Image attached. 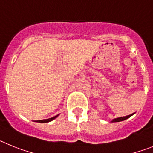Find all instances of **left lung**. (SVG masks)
<instances>
[{
    "label": "left lung",
    "mask_w": 153,
    "mask_h": 153,
    "mask_svg": "<svg viewBox=\"0 0 153 153\" xmlns=\"http://www.w3.org/2000/svg\"><path fill=\"white\" fill-rule=\"evenodd\" d=\"M134 114V113H132V114H130L129 115V116H126V117H119V118H116V119H113V120H112L111 122L113 123H116V122H120V121H123V120H126V119L129 118L130 117H132V115Z\"/></svg>",
    "instance_id": "obj_1"
}]
</instances>
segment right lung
<instances>
[{"label": "right lung", "mask_w": 153, "mask_h": 153, "mask_svg": "<svg viewBox=\"0 0 153 153\" xmlns=\"http://www.w3.org/2000/svg\"><path fill=\"white\" fill-rule=\"evenodd\" d=\"M59 116V114L56 115V116H55V117H52V118H49V119H47V120H36V122L37 123H48V122H51V121H52V120H53L54 119H56V117Z\"/></svg>", "instance_id": "right-lung-1"}]
</instances>
